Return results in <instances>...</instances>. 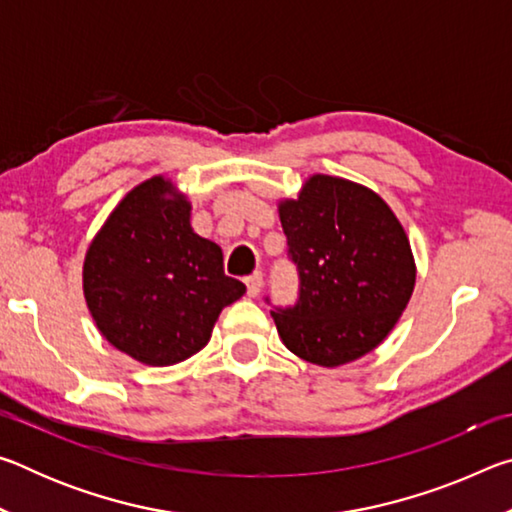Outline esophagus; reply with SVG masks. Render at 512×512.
<instances>
[{
  "mask_svg": "<svg viewBox=\"0 0 512 512\" xmlns=\"http://www.w3.org/2000/svg\"><path fill=\"white\" fill-rule=\"evenodd\" d=\"M246 287H248V296L257 298L259 291H262V287H264V275L259 271H255L253 275H248L246 277Z\"/></svg>",
  "mask_w": 512,
  "mask_h": 512,
  "instance_id": "34e87169",
  "label": "esophagus"
}]
</instances>
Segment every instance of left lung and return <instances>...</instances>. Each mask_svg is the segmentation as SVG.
Wrapping results in <instances>:
<instances>
[{
    "mask_svg": "<svg viewBox=\"0 0 512 512\" xmlns=\"http://www.w3.org/2000/svg\"><path fill=\"white\" fill-rule=\"evenodd\" d=\"M300 298L275 309L277 334L300 359L336 368L391 334L415 287L409 237L384 198L316 173L277 205Z\"/></svg>",
    "mask_w": 512,
    "mask_h": 512,
    "instance_id": "1",
    "label": "left lung"
}]
</instances>
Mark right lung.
Masks as SVG:
<instances>
[{"label": "right lung", "mask_w": 512, "mask_h": 512, "mask_svg": "<svg viewBox=\"0 0 512 512\" xmlns=\"http://www.w3.org/2000/svg\"><path fill=\"white\" fill-rule=\"evenodd\" d=\"M189 216L187 196L153 176L121 198L85 253L83 293L94 323L146 366H173L203 350L221 309L246 293Z\"/></svg>", "instance_id": "right-lung-1"}]
</instances>
